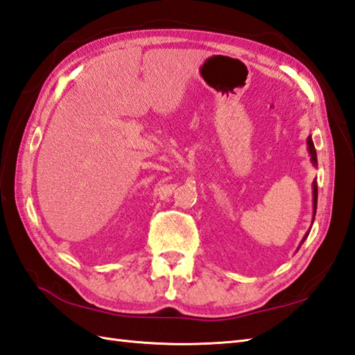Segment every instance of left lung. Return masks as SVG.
<instances>
[{
  "instance_id": "1",
  "label": "left lung",
  "mask_w": 355,
  "mask_h": 355,
  "mask_svg": "<svg viewBox=\"0 0 355 355\" xmlns=\"http://www.w3.org/2000/svg\"><path fill=\"white\" fill-rule=\"evenodd\" d=\"M308 150L311 155V161H313L314 165H317V153H315L314 142H313V139H311V136L308 137ZM313 190H314L313 191V202H314V214H315V209H317V184L315 182H313ZM305 239H306V236H305ZM305 239H303V241H305Z\"/></svg>"
}]
</instances>
